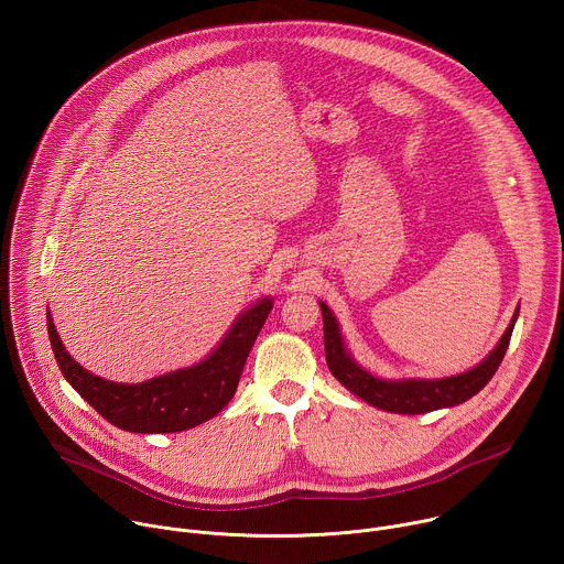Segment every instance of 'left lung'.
Listing matches in <instances>:
<instances>
[{"label": "left lung", "instance_id": "1", "mask_svg": "<svg viewBox=\"0 0 564 564\" xmlns=\"http://www.w3.org/2000/svg\"><path fill=\"white\" fill-rule=\"evenodd\" d=\"M321 314H324V346H326V361L335 379L348 388L352 394L364 399L366 404L397 413V415H422L440 409H451L457 404H464L466 399L477 394L481 388H485L491 377L496 375L498 366L505 359V352L511 341V333L518 321L520 307H516L511 324L500 337L498 346L481 359L477 366L442 377V379H420V377H404V379H383L368 368H364L352 352L346 346V339L341 335L339 321L335 312L324 303L318 301Z\"/></svg>", "mask_w": 564, "mask_h": 564}]
</instances>
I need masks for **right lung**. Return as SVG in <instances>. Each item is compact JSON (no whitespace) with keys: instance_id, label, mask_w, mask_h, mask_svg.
<instances>
[{"instance_id":"right-lung-1","label":"right lung","mask_w":564,"mask_h":564,"mask_svg":"<svg viewBox=\"0 0 564 564\" xmlns=\"http://www.w3.org/2000/svg\"><path fill=\"white\" fill-rule=\"evenodd\" d=\"M272 305V296H263L240 312L218 346L198 364L140 383L109 381L89 372L66 352L51 312L46 326L64 379L107 422L129 433H181L216 417L229 404Z\"/></svg>"}]
</instances>
